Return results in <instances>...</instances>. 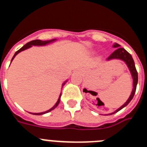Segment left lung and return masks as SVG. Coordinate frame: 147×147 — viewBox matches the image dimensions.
<instances>
[{"label": "left lung", "mask_w": 147, "mask_h": 147, "mask_svg": "<svg viewBox=\"0 0 147 147\" xmlns=\"http://www.w3.org/2000/svg\"><path fill=\"white\" fill-rule=\"evenodd\" d=\"M120 46L121 45L118 43H115L113 45V48H116V50L109 56L108 57H107V60H111V59H117L123 60L125 62L126 64H127V67H128V68H129V70L130 71L132 80H133V88H132V93H131V95L129 96V98L127 99V102H126L124 105H122L121 107H119V109H117V110H115V112L112 113L110 114H114L115 113L119 112V110H121L122 108H124V107H126V106L130 102V101L132 99L133 96H134L135 93H136V86H137L138 84V72L137 71H136L134 60L132 59L131 54H129V53L127 52V51L124 49L121 48Z\"/></svg>", "instance_id": "obj_1"}]
</instances>
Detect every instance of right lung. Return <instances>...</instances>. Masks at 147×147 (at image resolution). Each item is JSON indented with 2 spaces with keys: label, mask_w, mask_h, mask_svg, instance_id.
<instances>
[{
  "label": "right lung",
  "mask_w": 147,
  "mask_h": 147,
  "mask_svg": "<svg viewBox=\"0 0 147 147\" xmlns=\"http://www.w3.org/2000/svg\"><path fill=\"white\" fill-rule=\"evenodd\" d=\"M56 39H53V40H45V41H42V40H32V41H31V42H27L26 44L25 45H23V47L21 48V49H20L18 51H17L16 52H15V55L13 56L12 59H11V61L13 60V59L15 57V56L17 55L18 54H19L20 52H21V51H23L26 50V49H29V48H31L32 46V45H39V46H41V45H47V44L50 43V42H54V41H55ZM67 82V81H66ZM66 82H65L63 84H62V86H64V85L65 84ZM60 97H61V93L60 95H59V98H58V101L57 102V103L54 105V106L53 107H51V108L50 109V110H47V111H45V112H42V113H32L33 114V115H42V114H45V113H49L51 112V110H53L54 109H55L56 107H57L58 105H59V102H60Z\"/></svg>",
  "instance_id": "add662e5"
}]
</instances>
